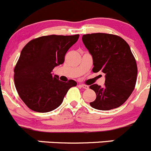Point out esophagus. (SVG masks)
<instances>
[{
    "mask_svg": "<svg viewBox=\"0 0 151 151\" xmlns=\"http://www.w3.org/2000/svg\"><path fill=\"white\" fill-rule=\"evenodd\" d=\"M80 86L81 87L83 88V89H89V86H87V85H86V84H80Z\"/></svg>",
    "mask_w": 151,
    "mask_h": 151,
    "instance_id": "1",
    "label": "esophagus"
}]
</instances>
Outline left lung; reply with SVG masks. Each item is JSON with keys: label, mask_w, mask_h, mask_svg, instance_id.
<instances>
[{"label": "left lung", "mask_w": 151, "mask_h": 151, "mask_svg": "<svg viewBox=\"0 0 151 151\" xmlns=\"http://www.w3.org/2000/svg\"><path fill=\"white\" fill-rule=\"evenodd\" d=\"M82 41L93 59L92 72L106 74L104 86L91 85L96 99L89 103L98 110L123 105L135 88L137 65L128 43L120 37L105 33L84 34Z\"/></svg>", "instance_id": "obj_1"}]
</instances>
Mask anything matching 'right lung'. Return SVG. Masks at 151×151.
I'll use <instances>...</instances> for the list:
<instances>
[{
    "label": "right lung",
    "mask_w": 151,
    "mask_h": 151,
    "mask_svg": "<svg viewBox=\"0 0 151 151\" xmlns=\"http://www.w3.org/2000/svg\"><path fill=\"white\" fill-rule=\"evenodd\" d=\"M79 34L47 35L28 42L22 50L14 69L16 89L30 109L48 112L59 107L74 80L63 82L52 75L56 66L65 62V56L78 41Z\"/></svg>",
    "instance_id": "right-lung-1"
}]
</instances>
